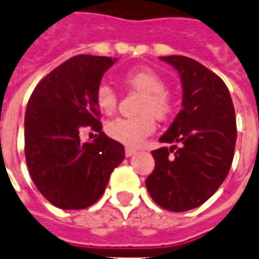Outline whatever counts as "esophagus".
Returning <instances> with one entry per match:
<instances>
[{"label":"esophagus","mask_w":259,"mask_h":259,"mask_svg":"<svg viewBox=\"0 0 259 259\" xmlns=\"http://www.w3.org/2000/svg\"><path fill=\"white\" fill-rule=\"evenodd\" d=\"M136 153H137V150H135V148H126L124 150V154H126V157H132V155H135Z\"/></svg>","instance_id":"34e87169"}]
</instances>
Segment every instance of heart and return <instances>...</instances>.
Instances as JSON below:
<instances>
[{"mask_svg":"<svg viewBox=\"0 0 259 259\" xmlns=\"http://www.w3.org/2000/svg\"><path fill=\"white\" fill-rule=\"evenodd\" d=\"M123 82L136 91L143 92L139 104L140 115L135 117H116L109 120L105 130L115 142L127 147H140L157 127L155 117L165 119L171 112V98L167 94V82L151 68H135L123 75ZM95 102L101 112L111 115L116 111L117 94L108 84H99L95 91Z\"/></svg>","mask_w":259,"mask_h":259,"instance_id":"obj_1","label":"heart"}]
</instances>
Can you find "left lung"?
Returning <instances> with one entry per match:
<instances>
[{
    "instance_id": "obj_1",
    "label": "left lung",
    "mask_w": 259,
    "mask_h": 259,
    "mask_svg": "<svg viewBox=\"0 0 259 259\" xmlns=\"http://www.w3.org/2000/svg\"><path fill=\"white\" fill-rule=\"evenodd\" d=\"M182 81V109L160 137L172 146L154 150L155 168L146 180L155 203L186 211L205 203L230 171L237 126L230 92L219 75L185 56L160 57Z\"/></svg>"
}]
</instances>
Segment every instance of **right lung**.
<instances>
[{
  "mask_svg": "<svg viewBox=\"0 0 259 259\" xmlns=\"http://www.w3.org/2000/svg\"><path fill=\"white\" fill-rule=\"evenodd\" d=\"M116 59L78 54L36 85L25 112V158L39 192L60 209L78 210L98 200L112 171L123 161V144L102 132L95 91ZM97 132L81 143L79 132Z\"/></svg>",
  "mask_w": 259,
  "mask_h": 259,
  "instance_id": "right-lung-1",
  "label": "right lung"
}]
</instances>
